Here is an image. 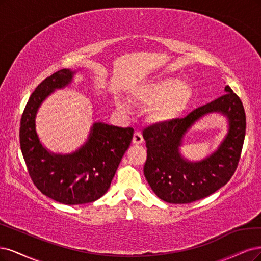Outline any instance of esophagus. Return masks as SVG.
I'll return each instance as SVG.
<instances>
[{"instance_id": "34e87169", "label": "esophagus", "mask_w": 261, "mask_h": 261, "mask_svg": "<svg viewBox=\"0 0 261 261\" xmlns=\"http://www.w3.org/2000/svg\"><path fill=\"white\" fill-rule=\"evenodd\" d=\"M143 142V136L140 131L134 132L133 134V139H132V143L133 144H141Z\"/></svg>"}]
</instances>
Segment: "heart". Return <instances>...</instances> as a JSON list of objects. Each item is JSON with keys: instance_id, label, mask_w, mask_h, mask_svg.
<instances>
[{"instance_id": "b5f03b06", "label": "heart", "mask_w": 261, "mask_h": 261, "mask_svg": "<svg viewBox=\"0 0 261 261\" xmlns=\"http://www.w3.org/2000/svg\"><path fill=\"white\" fill-rule=\"evenodd\" d=\"M188 91V87L182 81L166 79L139 89L136 97L139 102L150 106L162 103V106L156 108L154 118L157 121H168L175 117L187 102L189 98ZM118 106L125 108V105L121 102L118 103Z\"/></svg>"}]
</instances>
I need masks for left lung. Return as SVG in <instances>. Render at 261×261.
Wrapping results in <instances>:
<instances>
[{"mask_svg":"<svg viewBox=\"0 0 261 261\" xmlns=\"http://www.w3.org/2000/svg\"><path fill=\"white\" fill-rule=\"evenodd\" d=\"M225 93L191 112L182 119L150 125L143 132L147 158L144 175L155 194L167 203L188 204L213 194L225 186L241 158L246 116L241 98L226 86ZM221 112L228 118L229 132L215 153L196 163L178 153L182 136L201 116Z\"/></svg>","mask_w":261,"mask_h":261,"instance_id":"8db88e82","label":"left lung"}]
</instances>
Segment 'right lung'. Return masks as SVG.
<instances>
[{
  "label": "right lung",
  "instance_id": "1",
  "mask_svg": "<svg viewBox=\"0 0 261 261\" xmlns=\"http://www.w3.org/2000/svg\"><path fill=\"white\" fill-rule=\"evenodd\" d=\"M73 73L61 69L40 83L23 109L19 129L21 153L33 184L42 194L66 205L92 203L105 194L134 132L131 127L95 122L86 144L72 154L49 153L43 147L36 131L38 108L55 89L68 86Z\"/></svg>",
  "mask_w": 261,
  "mask_h": 261
}]
</instances>
